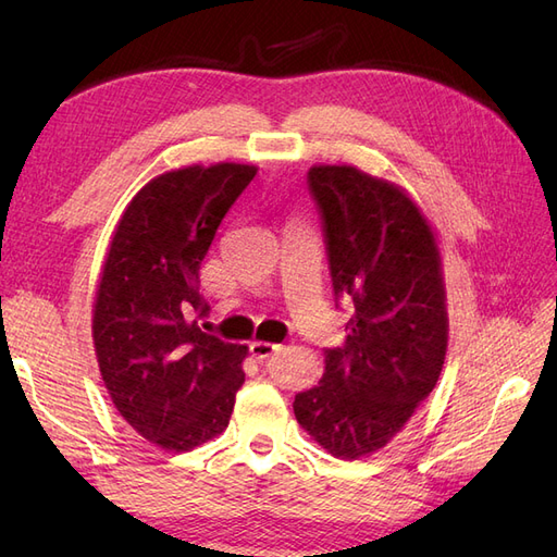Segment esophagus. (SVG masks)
Returning a JSON list of instances; mask_svg holds the SVG:
<instances>
[{"mask_svg":"<svg viewBox=\"0 0 557 557\" xmlns=\"http://www.w3.org/2000/svg\"><path fill=\"white\" fill-rule=\"evenodd\" d=\"M278 348H281V346H278V344H272V342H252V344H250L252 358H258V360L272 358Z\"/></svg>","mask_w":557,"mask_h":557,"instance_id":"1","label":"esophagus"}]
</instances>
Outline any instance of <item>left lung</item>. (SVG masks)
I'll return each instance as SVG.
<instances>
[{
  "label": "left lung",
  "instance_id": "1",
  "mask_svg": "<svg viewBox=\"0 0 557 557\" xmlns=\"http://www.w3.org/2000/svg\"><path fill=\"white\" fill-rule=\"evenodd\" d=\"M334 295L356 313L325 374L295 395V418L339 460L393 442L440 381L448 346L442 252L425 213L399 185L352 164H313Z\"/></svg>",
  "mask_w": 557,
  "mask_h": 557
}]
</instances>
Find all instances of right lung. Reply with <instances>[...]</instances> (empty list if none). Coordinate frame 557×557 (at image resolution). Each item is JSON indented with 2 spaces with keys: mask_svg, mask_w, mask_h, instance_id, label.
<instances>
[{
  "mask_svg": "<svg viewBox=\"0 0 557 557\" xmlns=\"http://www.w3.org/2000/svg\"><path fill=\"white\" fill-rule=\"evenodd\" d=\"M256 164H190L148 181L117 221L92 307L99 374L127 425L185 453L225 432L248 346L201 332L199 267Z\"/></svg>",
  "mask_w": 557,
  "mask_h": 557,
  "instance_id": "right-lung-1",
  "label": "right lung"
}]
</instances>
